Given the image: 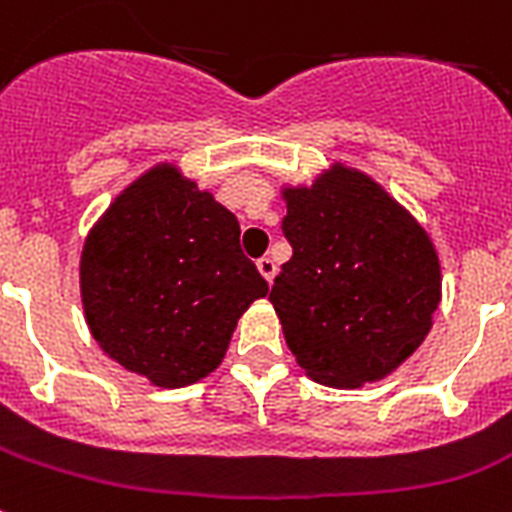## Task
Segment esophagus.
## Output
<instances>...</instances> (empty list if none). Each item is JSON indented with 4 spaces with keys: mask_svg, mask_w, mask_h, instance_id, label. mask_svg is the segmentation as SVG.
<instances>
[{
    "mask_svg": "<svg viewBox=\"0 0 512 512\" xmlns=\"http://www.w3.org/2000/svg\"><path fill=\"white\" fill-rule=\"evenodd\" d=\"M257 270L263 273V278L268 284H273V278H276V263H273L270 257H260V260H257Z\"/></svg>",
    "mask_w": 512,
    "mask_h": 512,
    "instance_id": "1",
    "label": "esophagus"
}]
</instances>
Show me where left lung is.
Instances as JSON below:
<instances>
[{
    "label": "left lung",
    "instance_id": "obj_1",
    "mask_svg": "<svg viewBox=\"0 0 512 512\" xmlns=\"http://www.w3.org/2000/svg\"><path fill=\"white\" fill-rule=\"evenodd\" d=\"M284 199L292 260L268 299L289 350L318 384L355 389L389 376L421 347L442 297L429 234L344 165Z\"/></svg>",
    "mask_w": 512,
    "mask_h": 512
}]
</instances>
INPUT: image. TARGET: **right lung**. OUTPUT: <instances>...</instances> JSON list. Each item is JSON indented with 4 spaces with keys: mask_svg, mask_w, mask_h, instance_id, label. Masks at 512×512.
Instances as JSON below:
<instances>
[{
    "mask_svg": "<svg viewBox=\"0 0 512 512\" xmlns=\"http://www.w3.org/2000/svg\"><path fill=\"white\" fill-rule=\"evenodd\" d=\"M239 234L236 215L173 165L134 181L83 244V313L99 347L165 389L213 373L236 321L268 294Z\"/></svg>",
    "mask_w": 512,
    "mask_h": 512,
    "instance_id": "obj_1",
    "label": "right lung"
}]
</instances>
